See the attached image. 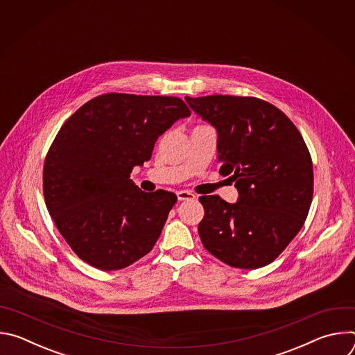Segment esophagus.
Returning <instances> with one entry per match:
<instances>
[{"label": "esophagus", "instance_id": "34e87169", "mask_svg": "<svg viewBox=\"0 0 355 355\" xmlns=\"http://www.w3.org/2000/svg\"><path fill=\"white\" fill-rule=\"evenodd\" d=\"M177 198H178V200H188V199H195L196 195L193 192H191V191L182 189V191L177 192Z\"/></svg>", "mask_w": 355, "mask_h": 355}]
</instances>
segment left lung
I'll use <instances>...</instances> for the list:
<instances>
[{"label":"left lung","instance_id":"left-lung-1","mask_svg":"<svg viewBox=\"0 0 355 355\" xmlns=\"http://www.w3.org/2000/svg\"><path fill=\"white\" fill-rule=\"evenodd\" d=\"M191 110L218 130L220 173L239 191L236 204L219 195L199 200L202 244L236 268L272 263L299 233L313 198V164L291 119L254 96H185Z\"/></svg>","mask_w":355,"mask_h":355}]
</instances>
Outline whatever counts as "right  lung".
Masks as SVG:
<instances>
[{
    "instance_id": "obj_1",
    "label": "right lung",
    "mask_w": 355,
    "mask_h": 355,
    "mask_svg": "<svg viewBox=\"0 0 355 355\" xmlns=\"http://www.w3.org/2000/svg\"><path fill=\"white\" fill-rule=\"evenodd\" d=\"M191 111L181 98L110 92L60 128L43 166L47 211L76 254L104 271L122 270L155 247L173 192H144L130 180L156 140Z\"/></svg>"
}]
</instances>
